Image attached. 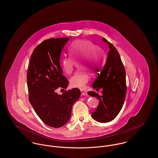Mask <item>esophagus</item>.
Wrapping results in <instances>:
<instances>
[{
  "instance_id": "1",
  "label": "esophagus",
  "mask_w": 158,
  "mask_h": 158,
  "mask_svg": "<svg viewBox=\"0 0 158 158\" xmlns=\"http://www.w3.org/2000/svg\"><path fill=\"white\" fill-rule=\"evenodd\" d=\"M81 93H82V95H84V96H87V95H88L87 91H85L84 89H81Z\"/></svg>"
}]
</instances>
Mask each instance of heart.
I'll return each instance as SVG.
<instances>
[{
	"instance_id": "obj_1",
	"label": "heart",
	"mask_w": 158,
	"mask_h": 158,
	"mask_svg": "<svg viewBox=\"0 0 158 158\" xmlns=\"http://www.w3.org/2000/svg\"><path fill=\"white\" fill-rule=\"evenodd\" d=\"M70 56L64 57L61 61L62 70L67 74L74 70L75 62L81 59L79 68L88 70L94 69L92 72L100 70L105 65V54L104 50L88 40H77L69 47ZM88 74L85 70L77 71L70 80L71 85L74 87L84 88L88 80Z\"/></svg>"
}]
</instances>
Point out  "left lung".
Returning <instances> with one entry per match:
<instances>
[{"label":"left lung","instance_id":"8db88e82","mask_svg":"<svg viewBox=\"0 0 158 158\" xmlns=\"http://www.w3.org/2000/svg\"><path fill=\"white\" fill-rule=\"evenodd\" d=\"M107 42V40L102 38ZM110 51L105 66L93 83V88H102V95L94 91L88 94L98 98L99 104L96 110L91 113L92 118L99 123H108L113 120L123 108L127 91L125 70L119 53L115 47L108 42Z\"/></svg>","mask_w":158,"mask_h":158}]
</instances>
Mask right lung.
<instances>
[{
    "label": "right lung",
    "mask_w": 158,
    "mask_h": 158,
    "mask_svg": "<svg viewBox=\"0 0 158 158\" xmlns=\"http://www.w3.org/2000/svg\"><path fill=\"white\" fill-rule=\"evenodd\" d=\"M68 37L51 38L39 44L31 54L27 71L28 99L35 113L46 125L59 128L69 121L73 104L81 95L79 88L65 90L69 81L62 74L60 56Z\"/></svg>",
    "instance_id": "add662e5"
}]
</instances>
